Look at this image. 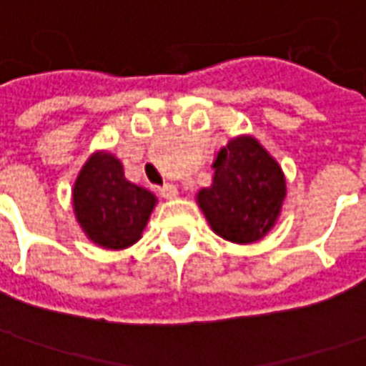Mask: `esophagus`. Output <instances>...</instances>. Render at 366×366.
Segmentation results:
<instances>
[{
    "label": "esophagus",
    "mask_w": 366,
    "mask_h": 366,
    "mask_svg": "<svg viewBox=\"0 0 366 366\" xmlns=\"http://www.w3.org/2000/svg\"><path fill=\"white\" fill-rule=\"evenodd\" d=\"M157 193L162 194L164 199H175V197H177V187L172 185V183H165L164 187L157 189Z\"/></svg>",
    "instance_id": "34e87169"
}]
</instances>
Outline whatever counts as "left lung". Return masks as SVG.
<instances>
[{
    "label": "left lung",
    "instance_id": "obj_1",
    "mask_svg": "<svg viewBox=\"0 0 366 366\" xmlns=\"http://www.w3.org/2000/svg\"><path fill=\"white\" fill-rule=\"evenodd\" d=\"M212 167V185L197 194L210 228L234 244L263 238L287 194L281 165L253 136H238L216 154Z\"/></svg>",
    "mask_w": 366,
    "mask_h": 366
}]
</instances>
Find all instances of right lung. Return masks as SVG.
I'll use <instances>...</instances> for the list:
<instances>
[{
	"instance_id": "add662e5",
	"label": "right lung",
	"mask_w": 366,
	"mask_h": 366,
	"mask_svg": "<svg viewBox=\"0 0 366 366\" xmlns=\"http://www.w3.org/2000/svg\"><path fill=\"white\" fill-rule=\"evenodd\" d=\"M74 212L93 244L124 249L142 238L157 199L124 177L121 159L95 152L74 183Z\"/></svg>"
}]
</instances>
